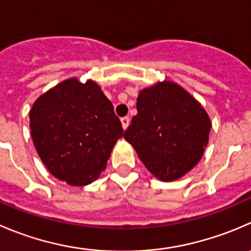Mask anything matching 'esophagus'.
Returning a JSON list of instances; mask_svg holds the SVG:
<instances>
[{
    "instance_id": "esophagus-1",
    "label": "esophagus",
    "mask_w": 251,
    "mask_h": 251,
    "mask_svg": "<svg viewBox=\"0 0 251 251\" xmlns=\"http://www.w3.org/2000/svg\"><path fill=\"white\" fill-rule=\"evenodd\" d=\"M121 124H123L124 130H126V128L128 127V125H130V118H128V116H124V118H121Z\"/></svg>"
}]
</instances>
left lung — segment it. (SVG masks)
Masks as SVG:
<instances>
[{
	"label": "left lung",
	"mask_w": 251,
	"mask_h": 251,
	"mask_svg": "<svg viewBox=\"0 0 251 251\" xmlns=\"http://www.w3.org/2000/svg\"><path fill=\"white\" fill-rule=\"evenodd\" d=\"M136 108L124 137L157 179L173 181L198 164L211 120L189 92L174 82H158L140 92Z\"/></svg>",
	"instance_id": "1"
}]
</instances>
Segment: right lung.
<instances>
[{"mask_svg":"<svg viewBox=\"0 0 251 251\" xmlns=\"http://www.w3.org/2000/svg\"><path fill=\"white\" fill-rule=\"evenodd\" d=\"M30 135L49 172L72 186L98 179L116 141L124 136L111 101L96 82H61L29 111Z\"/></svg>","mask_w":251,"mask_h":251,"instance_id":"add662e5","label":"right lung"}]
</instances>
